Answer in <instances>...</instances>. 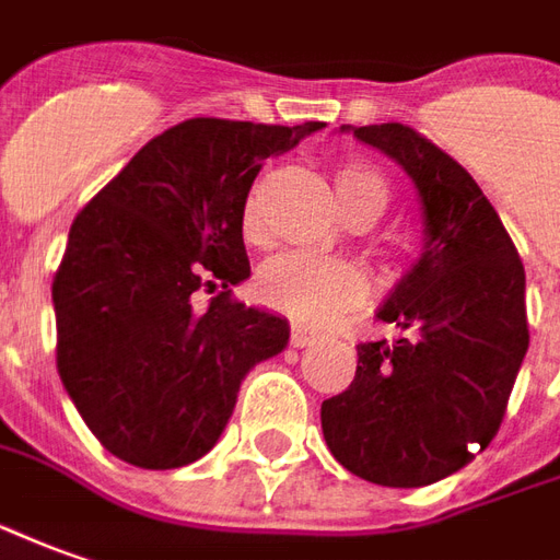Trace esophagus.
<instances>
[{"mask_svg": "<svg viewBox=\"0 0 560 560\" xmlns=\"http://www.w3.org/2000/svg\"><path fill=\"white\" fill-rule=\"evenodd\" d=\"M318 339V334H312V330H306V327H300V324H293L291 327V346L293 348H306L312 346Z\"/></svg>", "mask_w": 560, "mask_h": 560, "instance_id": "1", "label": "esophagus"}]
</instances>
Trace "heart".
Here are the masks:
<instances>
[{
  "instance_id": "1",
  "label": "heart",
  "mask_w": 560,
  "mask_h": 560,
  "mask_svg": "<svg viewBox=\"0 0 560 560\" xmlns=\"http://www.w3.org/2000/svg\"><path fill=\"white\" fill-rule=\"evenodd\" d=\"M334 185L339 206L351 221L373 224L388 206L390 190L385 178L363 163H342L334 170ZM242 236L260 242L264 236V212H260V185L248 190L242 202ZM366 276L358 264L342 257H320V254L288 252L267 260L254 276V293L264 306L300 324L320 327L327 320L346 315L366 300Z\"/></svg>"
}]
</instances>
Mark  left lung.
Listing matches in <instances>:
<instances>
[{"instance_id":"left-lung-1","label":"left lung","mask_w":560,"mask_h":560,"mask_svg":"<svg viewBox=\"0 0 560 560\" xmlns=\"http://www.w3.org/2000/svg\"><path fill=\"white\" fill-rule=\"evenodd\" d=\"M351 132L412 178L424 248L378 308L402 336L358 346L354 382L320 402V428L348 472L421 488L498 436L530 342L525 267L482 187L443 148L402 124Z\"/></svg>"}]
</instances>
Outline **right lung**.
<instances>
[{"instance_id": "1", "label": "right lung", "mask_w": 560, "mask_h": 560, "mask_svg": "<svg viewBox=\"0 0 560 560\" xmlns=\"http://www.w3.org/2000/svg\"><path fill=\"white\" fill-rule=\"evenodd\" d=\"M300 127L190 117L160 132L78 212L54 276L57 373L93 436L142 470L206 455L242 378L288 346V320L233 300L252 276L242 202ZM222 291L197 313L192 293Z\"/></svg>"}]
</instances>
